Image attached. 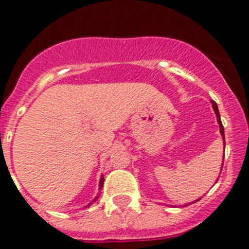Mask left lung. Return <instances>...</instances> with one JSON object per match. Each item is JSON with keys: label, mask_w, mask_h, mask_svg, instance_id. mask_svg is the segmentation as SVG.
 <instances>
[{"label": "left lung", "mask_w": 249, "mask_h": 249, "mask_svg": "<svg viewBox=\"0 0 249 249\" xmlns=\"http://www.w3.org/2000/svg\"><path fill=\"white\" fill-rule=\"evenodd\" d=\"M212 106H213V109H214V112H215V114H216V120H218V123H219V127H220V134H221V136H223L224 142H225V135H224V126H223V123H221V119H220V114H219L218 106H216V103L214 102V101H212ZM224 144H225V143H224ZM223 165H224V160H223ZM221 170H223V166H221ZM199 199H201V198H199ZM199 199H196V201H195V202H198ZM195 202H194V203H195Z\"/></svg>", "instance_id": "1"}]
</instances>
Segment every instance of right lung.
Listing matches in <instances>:
<instances>
[{
  "label": "right lung",
  "instance_id": "obj_1",
  "mask_svg": "<svg viewBox=\"0 0 249 249\" xmlns=\"http://www.w3.org/2000/svg\"><path fill=\"white\" fill-rule=\"evenodd\" d=\"M103 181H105V178H103V176H101V180H100V190L102 189V186H103ZM97 198H98V196L96 197V198H95V201H96V199H97Z\"/></svg>",
  "mask_w": 249,
  "mask_h": 249
}]
</instances>
